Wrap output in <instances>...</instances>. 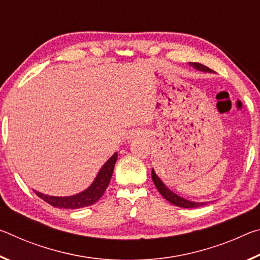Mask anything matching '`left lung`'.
<instances>
[{
    "instance_id": "left-lung-1",
    "label": "left lung",
    "mask_w": 260,
    "mask_h": 260,
    "mask_svg": "<svg viewBox=\"0 0 260 260\" xmlns=\"http://www.w3.org/2000/svg\"><path fill=\"white\" fill-rule=\"evenodd\" d=\"M191 67H193L197 70H200V71H205V72H211L212 70L209 69L208 67H205V65H202L200 63H190ZM151 177H152V181L155 183L156 188L158 189V191L160 192V195L164 197L165 200H167L170 202V203H172L177 206H180V208H199V206L204 205L205 203H195V202H190V201H187L182 199V197L178 196L177 193H174L173 191H171L169 188L165 187V184L161 182V180L157 177L155 171L152 170L151 172Z\"/></svg>"
}]
</instances>
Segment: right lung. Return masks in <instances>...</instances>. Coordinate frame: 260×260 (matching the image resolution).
<instances>
[{
	"label": "right lung",
	"mask_w": 260,
	"mask_h": 260,
	"mask_svg": "<svg viewBox=\"0 0 260 260\" xmlns=\"http://www.w3.org/2000/svg\"><path fill=\"white\" fill-rule=\"evenodd\" d=\"M117 157H118V153L116 152L103 165L93 184H91L88 189H86L85 191H82L80 193H77V195L70 196V197H54V196L43 195V193L38 192V191H34V192L37 193L41 200L47 202V203L50 204L51 206H55V208L74 210V209H80V208H85V206L93 205L103 196L105 189H107L109 186V182L110 180H111L112 173H113L114 164H116L117 161Z\"/></svg>",
	"instance_id": "add662e5"
}]
</instances>
